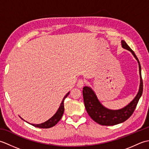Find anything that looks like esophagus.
I'll use <instances>...</instances> for the list:
<instances>
[{"label": "esophagus", "mask_w": 149, "mask_h": 149, "mask_svg": "<svg viewBox=\"0 0 149 149\" xmlns=\"http://www.w3.org/2000/svg\"><path fill=\"white\" fill-rule=\"evenodd\" d=\"M84 83H85V81L84 79H81L78 81L77 83V86L79 88H82L84 86Z\"/></svg>", "instance_id": "esophagus-1"}]
</instances>
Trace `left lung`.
<instances>
[{"mask_svg":"<svg viewBox=\"0 0 149 149\" xmlns=\"http://www.w3.org/2000/svg\"><path fill=\"white\" fill-rule=\"evenodd\" d=\"M123 48L131 52L136 59L139 65V70L140 75V89L134 99L123 108L118 110H110L104 107L100 103L95 94L90 88L84 86L83 90V99L85 108L88 115L95 122L102 125H114L122 123L130 117L136 107L139 99L143 93V80L141 77V65L134 51L129 47L124 40L122 41Z\"/></svg>","mask_w":149,"mask_h":149,"instance_id":"left-lung-1","label":"left lung"}]
</instances>
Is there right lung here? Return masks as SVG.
I'll return each mask as SVG.
<instances>
[{
    "mask_svg": "<svg viewBox=\"0 0 149 149\" xmlns=\"http://www.w3.org/2000/svg\"><path fill=\"white\" fill-rule=\"evenodd\" d=\"M69 92L68 93H66L65 97L63 98V99L62 100V102L60 105L59 109L58 110V111L56 112V113L51 118H50L49 120H47V122L41 123V124H31L32 125L34 126V127H38V128H43V129H47V128H50L54 126L56 123H58V122L61 120V117L63 116V114L64 113V100L65 99V98L67 97L68 95Z\"/></svg>",
    "mask_w": 149,
    "mask_h": 149,
    "instance_id": "1",
    "label": "right lung"
}]
</instances>
